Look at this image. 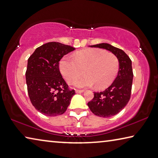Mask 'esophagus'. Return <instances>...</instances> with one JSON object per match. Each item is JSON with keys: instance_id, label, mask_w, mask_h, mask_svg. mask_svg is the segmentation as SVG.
<instances>
[{"instance_id": "34e87169", "label": "esophagus", "mask_w": 158, "mask_h": 158, "mask_svg": "<svg viewBox=\"0 0 158 158\" xmlns=\"http://www.w3.org/2000/svg\"><path fill=\"white\" fill-rule=\"evenodd\" d=\"M84 91V90H76V91H75V92L77 93V94H81V93H83Z\"/></svg>"}]
</instances>
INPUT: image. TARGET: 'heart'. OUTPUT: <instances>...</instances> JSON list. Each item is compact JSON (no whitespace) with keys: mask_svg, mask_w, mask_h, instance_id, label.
<instances>
[{"mask_svg":"<svg viewBox=\"0 0 158 158\" xmlns=\"http://www.w3.org/2000/svg\"><path fill=\"white\" fill-rule=\"evenodd\" d=\"M60 70L67 82H72L81 76L83 69L85 76L74 81L78 88L91 87L102 89L110 86L119 70V60L115 55L101 49H86L77 52L74 59L64 56L60 61Z\"/></svg>","mask_w":158,"mask_h":158,"instance_id":"1","label":"heart"}]
</instances>
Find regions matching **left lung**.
Wrapping results in <instances>:
<instances>
[{"label":"left lung","instance_id":"1","mask_svg":"<svg viewBox=\"0 0 158 158\" xmlns=\"http://www.w3.org/2000/svg\"><path fill=\"white\" fill-rule=\"evenodd\" d=\"M89 46L107 50L118 58L119 71L114 81L105 91L94 92V98L87 104L96 116L110 117L124 109L130 99L134 77L131 60L122 50L110 44L102 43Z\"/></svg>","mask_w":158,"mask_h":158}]
</instances>
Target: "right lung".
<instances>
[{
  "mask_svg": "<svg viewBox=\"0 0 158 158\" xmlns=\"http://www.w3.org/2000/svg\"><path fill=\"white\" fill-rule=\"evenodd\" d=\"M75 48L49 42L35 50L29 57L26 71L27 91L32 105L48 117L67 110L74 90H69L59 70V62Z\"/></svg>",
  "mask_w": 158,
  "mask_h": 158,
  "instance_id": "add662e5",
  "label": "right lung"
}]
</instances>
